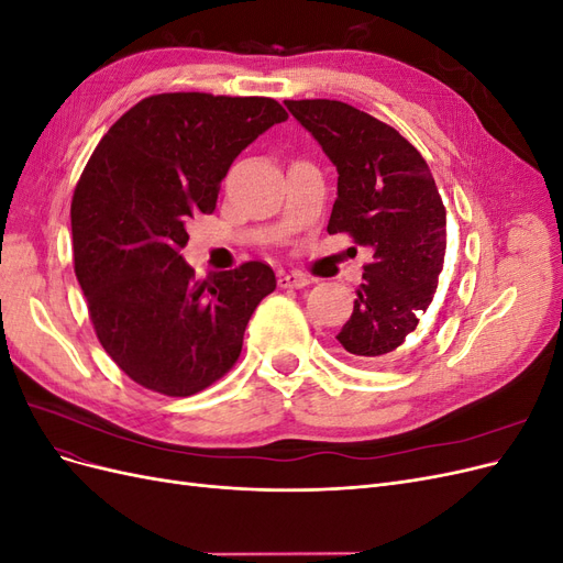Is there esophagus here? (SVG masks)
Here are the masks:
<instances>
[{"label":"esophagus","mask_w":563,"mask_h":563,"mask_svg":"<svg viewBox=\"0 0 563 563\" xmlns=\"http://www.w3.org/2000/svg\"><path fill=\"white\" fill-rule=\"evenodd\" d=\"M312 284V279L302 272H279V286L282 288H302Z\"/></svg>","instance_id":"34e87169"}]
</instances>
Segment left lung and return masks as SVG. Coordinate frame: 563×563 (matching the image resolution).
Instances as JSON below:
<instances>
[{"label":"left lung","instance_id":"left-lung-1","mask_svg":"<svg viewBox=\"0 0 563 563\" xmlns=\"http://www.w3.org/2000/svg\"><path fill=\"white\" fill-rule=\"evenodd\" d=\"M338 172L329 234L373 253L335 340L354 362H385L418 335L446 255V209L428 162L380 119L340 100H286Z\"/></svg>","mask_w":563,"mask_h":563}]
</instances>
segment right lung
I'll return each instance as SVG.
<instances>
[{
  "label": "right lung",
  "instance_id": "1",
  "mask_svg": "<svg viewBox=\"0 0 563 563\" xmlns=\"http://www.w3.org/2000/svg\"><path fill=\"white\" fill-rule=\"evenodd\" d=\"M286 119L272 98L159 93L93 150L70 209L75 272L100 345L131 380L190 397L234 366L275 272L251 261L197 282L180 249L240 152Z\"/></svg>",
  "mask_w": 563,
  "mask_h": 563
}]
</instances>
